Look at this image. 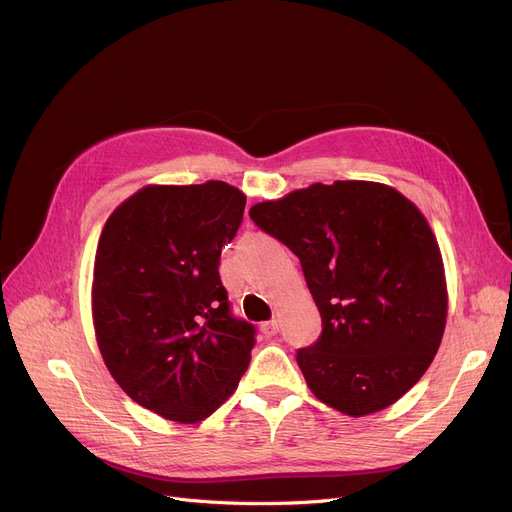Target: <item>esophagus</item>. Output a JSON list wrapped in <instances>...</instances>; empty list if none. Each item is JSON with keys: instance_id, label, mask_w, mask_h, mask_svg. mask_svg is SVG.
Instances as JSON below:
<instances>
[{"instance_id": "1", "label": "esophagus", "mask_w": 512, "mask_h": 512, "mask_svg": "<svg viewBox=\"0 0 512 512\" xmlns=\"http://www.w3.org/2000/svg\"><path fill=\"white\" fill-rule=\"evenodd\" d=\"M261 331H263V335H266V337L276 335L278 333V320H268V323H263Z\"/></svg>"}]
</instances>
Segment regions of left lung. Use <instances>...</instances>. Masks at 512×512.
I'll use <instances>...</instances> for the list:
<instances>
[{
  "mask_svg": "<svg viewBox=\"0 0 512 512\" xmlns=\"http://www.w3.org/2000/svg\"><path fill=\"white\" fill-rule=\"evenodd\" d=\"M297 255L323 333L297 350L318 401L361 418L390 407L437 354L447 285L428 221L396 189L314 183L249 211Z\"/></svg>",
  "mask_w": 512,
  "mask_h": 512,
  "instance_id": "left-lung-1",
  "label": "left lung"
}]
</instances>
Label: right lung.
<instances>
[{
    "label": "right lung",
    "mask_w": 512,
    "mask_h": 512,
    "mask_svg": "<svg viewBox=\"0 0 512 512\" xmlns=\"http://www.w3.org/2000/svg\"><path fill=\"white\" fill-rule=\"evenodd\" d=\"M244 204L223 181L147 185L101 232L92 280L99 350L130 399L166 420L208 418L249 367L255 327L232 314L219 278Z\"/></svg>",
    "instance_id": "1"
}]
</instances>
